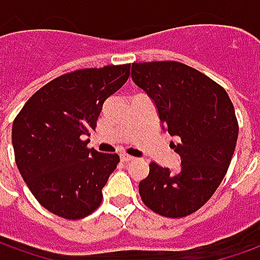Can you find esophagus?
Returning a JSON list of instances; mask_svg holds the SVG:
<instances>
[{
	"instance_id": "esophagus-1",
	"label": "esophagus",
	"mask_w": 260,
	"mask_h": 260,
	"mask_svg": "<svg viewBox=\"0 0 260 260\" xmlns=\"http://www.w3.org/2000/svg\"><path fill=\"white\" fill-rule=\"evenodd\" d=\"M119 158H121L122 162H129V160H134V158H132L131 155H126V153H121V155H119Z\"/></svg>"
}]
</instances>
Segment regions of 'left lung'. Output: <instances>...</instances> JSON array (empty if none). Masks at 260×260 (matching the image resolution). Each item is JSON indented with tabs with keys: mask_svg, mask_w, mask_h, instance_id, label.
Returning <instances> with one entry per match:
<instances>
[{
	"mask_svg": "<svg viewBox=\"0 0 260 260\" xmlns=\"http://www.w3.org/2000/svg\"><path fill=\"white\" fill-rule=\"evenodd\" d=\"M132 81L153 101L162 129L178 138L176 169L152 162L139 182L151 211L183 218L204 206L226 175L238 139V121L226 91L192 67L175 61L134 62Z\"/></svg>",
	"mask_w": 260,
	"mask_h": 260,
	"instance_id": "left-lung-1",
	"label": "left lung"
}]
</instances>
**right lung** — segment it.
Wrapping results in <instances>:
<instances>
[{
	"instance_id": "add662e5",
	"label": "right lung",
	"mask_w": 260,
	"mask_h": 260,
	"mask_svg": "<svg viewBox=\"0 0 260 260\" xmlns=\"http://www.w3.org/2000/svg\"><path fill=\"white\" fill-rule=\"evenodd\" d=\"M129 63L86 68L52 79L34 93L12 123L21 176L40 204L63 219H81L102 202L116 153L88 149L104 102L129 78Z\"/></svg>"
}]
</instances>
